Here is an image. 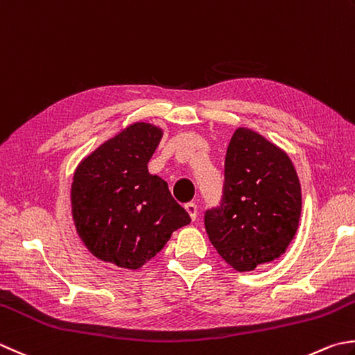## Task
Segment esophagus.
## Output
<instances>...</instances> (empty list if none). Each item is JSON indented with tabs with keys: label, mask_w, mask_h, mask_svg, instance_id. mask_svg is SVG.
Segmentation results:
<instances>
[{
	"label": "esophagus",
	"mask_w": 355,
	"mask_h": 355,
	"mask_svg": "<svg viewBox=\"0 0 355 355\" xmlns=\"http://www.w3.org/2000/svg\"><path fill=\"white\" fill-rule=\"evenodd\" d=\"M184 209H186L187 214H189V217L192 218V221L197 220V217H198V207H197L196 203H187V205H184Z\"/></svg>",
	"instance_id": "obj_1"
}]
</instances>
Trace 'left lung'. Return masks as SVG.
<instances>
[{
  "label": "left lung",
  "instance_id": "obj_1",
  "mask_svg": "<svg viewBox=\"0 0 355 355\" xmlns=\"http://www.w3.org/2000/svg\"><path fill=\"white\" fill-rule=\"evenodd\" d=\"M300 214V180L289 155L254 129H235L226 150L223 203L205 217L221 259L239 272L280 259Z\"/></svg>",
  "mask_w": 355,
  "mask_h": 355
}]
</instances>
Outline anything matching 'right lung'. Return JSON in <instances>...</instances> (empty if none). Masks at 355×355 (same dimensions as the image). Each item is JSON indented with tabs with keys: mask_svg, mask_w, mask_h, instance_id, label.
I'll return each mask as SVG.
<instances>
[{
	"mask_svg": "<svg viewBox=\"0 0 355 355\" xmlns=\"http://www.w3.org/2000/svg\"><path fill=\"white\" fill-rule=\"evenodd\" d=\"M164 130L135 121L101 143L76 166L72 218L83 245L96 259L140 269L173 231L191 223L168 183L148 169Z\"/></svg>",
	"mask_w": 355,
	"mask_h": 355,
	"instance_id": "1",
	"label": "right lung"
}]
</instances>
